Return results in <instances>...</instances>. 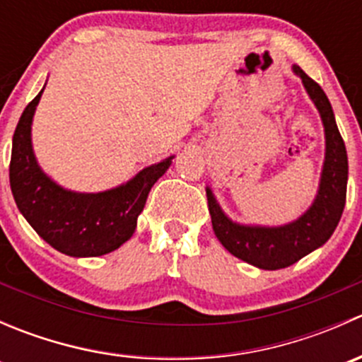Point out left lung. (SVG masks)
Returning a JSON list of instances; mask_svg holds the SVG:
<instances>
[{
    "label": "left lung",
    "instance_id": "8db88e82",
    "mask_svg": "<svg viewBox=\"0 0 362 362\" xmlns=\"http://www.w3.org/2000/svg\"><path fill=\"white\" fill-rule=\"evenodd\" d=\"M294 71L301 76L310 98L319 108L326 129L322 180L312 208L301 218L284 228H247L229 221L218 208L210 189L206 191L211 226L218 242L235 257L262 269L287 268L317 247L324 245L337 229L346 199L349 159L333 108L315 80L310 78L299 66H294Z\"/></svg>",
    "mask_w": 362,
    "mask_h": 362
}]
</instances>
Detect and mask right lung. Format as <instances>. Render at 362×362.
<instances>
[{"mask_svg": "<svg viewBox=\"0 0 362 362\" xmlns=\"http://www.w3.org/2000/svg\"><path fill=\"white\" fill-rule=\"evenodd\" d=\"M43 93V90H42ZM42 93L29 101L13 133L10 187L21 214L56 250L94 257L119 249L136 229V218L171 158L145 168L126 185L98 194L69 192L42 173L31 148V120Z\"/></svg>", "mask_w": 362, "mask_h": 362, "instance_id": "obj_1", "label": "right lung"}]
</instances>
